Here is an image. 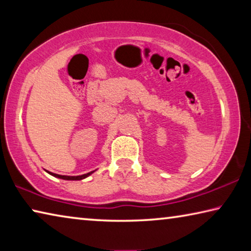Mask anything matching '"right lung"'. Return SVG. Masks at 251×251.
I'll return each mask as SVG.
<instances>
[{
	"label": "right lung",
	"instance_id": "obj_1",
	"mask_svg": "<svg viewBox=\"0 0 251 251\" xmlns=\"http://www.w3.org/2000/svg\"><path fill=\"white\" fill-rule=\"evenodd\" d=\"M92 173H93V172L87 173V174H84V175H80V176H62V175H57V174H52V173H50V175L55 176V177H57V178H62V179H66V180H79V179H83V178H85V177L90 176Z\"/></svg>",
	"mask_w": 251,
	"mask_h": 251
}]
</instances>
